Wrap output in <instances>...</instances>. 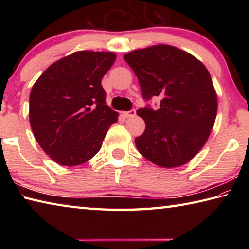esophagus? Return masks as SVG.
<instances>
[{
  "instance_id": "1",
  "label": "esophagus",
  "mask_w": 249,
  "mask_h": 249,
  "mask_svg": "<svg viewBox=\"0 0 249 249\" xmlns=\"http://www.w3.org/2000/svg\"><path fill=\"white\" fill-rule=\"evenodd\" d=\"M124 115H125V117H134L135 115H136V111H135V109H130V111H128V112H125Z\"/></svg>"
}]
</instances>
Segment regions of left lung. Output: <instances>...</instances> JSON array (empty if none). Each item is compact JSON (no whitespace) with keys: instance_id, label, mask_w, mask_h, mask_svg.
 Returning a JSON list of instances; mask_svg holds the SVG:
<instances>
[{"instance_id":"8db88e82","label":"left lung","mask_w":249,"mask_h":249,"mask_svg":"<svg viewBox=\"0 0 249 249\" xmlns=\"http://www.w3.org/2000/svg\"><path fill=\"white\" fill-rule=\"evenodd\" d=\"M124 59L137 75L142 98L161 99L156 111H137L146 123L135 138L138 151L159 167L183 166L204 146L215 122L217 96L208 69L170 45L134 50Z\"/></svg>"}]
</instances>
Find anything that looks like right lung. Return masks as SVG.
I'll return each instance as SVG.
<instances>
[{
  "instance_id": "right-lung-1",
  "label": "right lung",
  "mask_w": 249,
  "mask_h": 249,
  "mask_svg": "<svg viewBox=\"0 0 249 249\" xmlns=\"http://www.w3.org/2000/svg\"><path fill=\"white\" fill-rule=\"evenodd\" d=\"M115 59L111 52H75L53 62L34 83L29 123L37 142L59 165L90 160L117 122L119 113L105 102L101 84Z\"/></svg>"
}]
</instances>
